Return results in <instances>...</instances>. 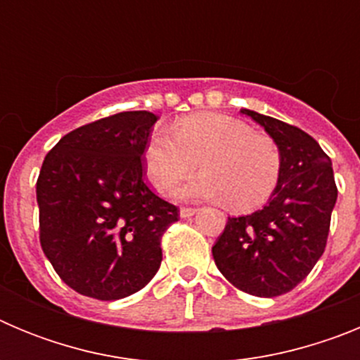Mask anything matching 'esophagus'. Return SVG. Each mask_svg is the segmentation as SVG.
<instances>
[{"instance_id":"obj_1","label":"esophagus","mask_w":360,"mask_h":360,"mask_svg":"<svg viewBox=\"0 0 360 360\" xmlns=\"http://www.w3.org/2000/svg\"><path fill=\"white\" fill-rule=\"evenodd\" d=\"M196 212H198V209L182 207V209H180V218H191V216H195Z\"/></svg>"}]
</instances>
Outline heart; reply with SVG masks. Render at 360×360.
Segmentation results:
<instances>
[{"instance_id": "obj_1", "label": "heart", "mask_w": 360, "mask_h": 360, "mask_svg": "<svg viewBox=\"0 0 360 360\" xmlns=\"http://www.w3.org/2000/svg\"><path fill=\"white\" fill-rule=\"evenodd\" d=\"M202 173L174 189L180 200H229L250 209L269 198L281 171V151L270 136L224 113H196L174 122L173 131L157 129L144 149L151 186L167 193L195 169Z\"/></svg>"}]
</instances>
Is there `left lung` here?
Returning a JSON list of instances; mask_svg holds the SVG:
<instances>
[{"label": "left lung", "instance_id": "left-lung-1", "mask_svg": "<svg viewBox=\"0 0 360 360\" xmlns=\"http://www.w3.org/2000/svg\"><path fill=\"white\" fill-rule=\"evenodd\" d=\"M241 113L279 146L281 171L262 209L229 216L212 257L236 288L276 297L303 281L323 256L337 202L335 178L328 155L303 129L252 110Z\"/></svg>", "mask_w": 360, "mask_h": 360}]
</instances>
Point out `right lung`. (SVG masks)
I'll use <instances>...</instances> for the list:
<instances>
[{"instance_id":"add662e5","label":"right lung","mask_w":360,"mask_h":360,"mask_svg":"<svg viewBox=\"0 0 360 360\" xmlns=\"http://www.w3.org/2000/svg\"><path fill=\"white\" fill-rule=\"evenodd\" d=\"M157 120L151 111H122L73 129L44 157L36 186L41 247L79 294L128 297L160 269L162 234L178 209L142 178Z\"/></svg>"}]
</instances>
